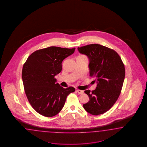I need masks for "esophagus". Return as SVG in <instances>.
Returning a JSON list of instances; mask_svg holds the SVG:
<instances>
[{
	"mask_svg": "<svg viewBox=\"0 0 147 147\" xmlns=\"http://www.w3.org/2000/svg\"><path fill=\"white\" fill-rule=\"evenodd\" d=\"M76 92H78V93L80 94L84 93V91H83V90H79V89H77V90H76Z\"/></svg>",
	"mask_w": 147,
	"mask_h": 147,
	"instance_id": "1",
	"label": "esophagus"
}]
</instances>
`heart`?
Listing matches in <instances>:
<instances>
[{"mask_svg": "<svg viewBox=\"0 0 147 147\" xmlns=\"http://www.w3.org/2000/svg\"><path fill=\"white\" fill-rule=\"evenodd\" d=\"M79 57H86L85 55H79Z\"/></svg>", "mask_w": 147, "mask_h": 147, "instance_id": "b5f03b06", "label": "heart"}]
</instances>
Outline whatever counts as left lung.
Returning <instances> with one entry per match:
<instances>
[{"mask_svg":"<svg viewBox=\"0 0 147 147\" xmlns=\"http://www.w3.org/2000/svg\"><path fill=\"white\" fill-rule=\"evenodd\" d=\"M78 49L88 57L89 76L95 78L98 84L95 90H85L89 101L83 106L92 115L102 114L111 108L120 96L125 65L116 51L101 45H88Z\"/></svg>","mask_w":147,"mask_h":147,"instance_id":"left-lung-1","label":"left lung"}]
</instances>
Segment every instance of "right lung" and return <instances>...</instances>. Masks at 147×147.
Wrapping results in <instances>:
<instances>
[{
  "label": "right lung",
  "instance_id": "obj_1",
  "mask_svg": "<svg viewBox=\"0 0 147 147\" xmlns=\"http://www.w3.org/2000/svg\"><path fill=\"white\" fill-rule=\"evenodd\" d=\"M76 48L56 46L39 49L27 58L23 65L22 79L28 102L37 113L52 117L61 111L68 94L75 92L64 88L54 76L62 70V61L74 52Z\"/></svg>",
  "mask_w": 147,
  "mask_h": 147
}]
</instances>
